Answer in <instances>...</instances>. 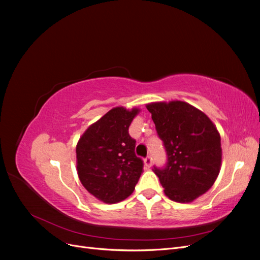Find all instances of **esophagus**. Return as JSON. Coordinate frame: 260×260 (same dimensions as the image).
I'll list each match as a JSON object with an SVG mask.
<instances>
[{"mask_svg": "<svg viewBox=\"0 0 260 260\" xmlns=\"http://www.w3.org/2000/svg\"><path fill=\"white\" fill-rule=\"evenodd\" d=\"M144 165H145V167H147V168H149L152 166V157L151 156H146L145 158H144Z\"/></svg>", "mask_w": 260, "mask_h": 260, "instance_id": "1", "label": "esophagus"}]
</instances>
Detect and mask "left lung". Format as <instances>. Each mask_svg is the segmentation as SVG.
<instances>
[{
    "label": "left lung",
    "mask_w": 260,
    "mask_h": 260,
    "mask_svg": "<svg viewBox=\"0 0 260 260\" xmlns=\"http://www.w3.org/2000/svg\"><path fill=\"white\" fill-rule=\"evenodd\" d=\"M167 155L153 171L171 201L193 202L215 183L221 165L220 135L200 109L181 101L146 105Z\"/></svg>",
    "instance_id": "obj_1"
}]
</instances>
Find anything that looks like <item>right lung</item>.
I'll return each mask as SVG.
<instances>
[{"instance_id": "right-lung-1", "label": "right lung", "mask_w": 260, "mask_h": 260, "mask_svg": "<svg viewBox=\"0 0 260 260\" xmlns=\"http://www.w3.org/2000/svg\"><path fill=\"white\" fill-rule=\"evenodd\" d=\"M139 113L116 107L86 129L77 144V170L82 185L100 201L114 204L130 196L143 170L129 125Z\"/></svg>"}]
</instances>
